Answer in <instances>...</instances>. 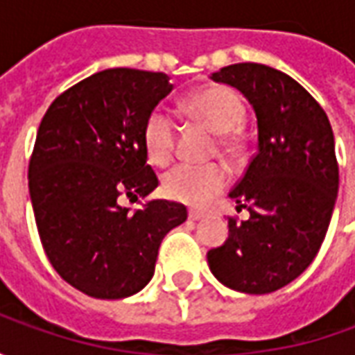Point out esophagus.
<instances>
[{
	"label": "esophagus",
	"mask_w": 355,
	"mask_h": 355,
	"mask_svg": "<svg viewBox=\"0 0 355 355\" xmlns=\"http://www.w3.org/2000/svg\"><path fill=\"white\" fill-rule=\"evenodd\" d=\"M188 218L190 220H201V218H205V213H201V211H190Z\"/></svg>",
	"instance_id": "esophagus-1"
}]
</instances>
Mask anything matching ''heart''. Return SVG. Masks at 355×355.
<instances>
[{
	"instance_id": "b5f03b06",
	"label": "heart",
	"mask_w": 355,
	"mask_h": 355,
	"mask_svg": "<svg viewBox=\"0 0 355 355\" xmlns=\"http://www.w3.org/2000/svg\"><path fill=\"white\" fill-rule=\"evenodd\" d=\"M186 112L200 123L218 132L220 144H230L232 129L243 119V104L239 96L226 85L203 87L186 101ZM142 144L146 157L154 165H167L175 154L177 129L173 117L162 108L148 114L142 129ZM228 171L220 163L188 165L180 163L165 173L163 192L167 198L186 205H205L228 186Z\"/></svg>"
}]
</instances>
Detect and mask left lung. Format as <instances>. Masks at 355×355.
Listing matches in <instances>:
<instances>
[{"mask_svg": "<svg viewBox=\"0 0 355 355\" xmlns=\"http://www.w3.org/2000/svg\"><path fill=\"white\" fill-rule=\"evenodd\" d=\"M211 80L253 104L259 142L230 192L249 218H228V239L209 251V268L234 291L274 293L310 266L327 234L338 192L333 129L312 94L275 68L239 62Z\"/></svg>", "mask_w": 355, "mask_h": 355, "instance_id": "1", "label": "left lung"}]
</instances>
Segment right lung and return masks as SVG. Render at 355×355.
<instances>
[{"instance_id":"right-lung-1","label":"right lung","mask_w":355,"mask_h":355,"mask_svg":"<svg viewBox=\"0 0 355 355\" xmlns=\"http://www.w3.org/2000/svg\"><path fill=\"white\" fill-rule=\"evenodd\" d=\"M169 76L110 68L66 89L45 112L28 165L43 251L58 275L87 297L117 300L154 275L167 232L184 205L154 200L131 213L123 198H146L159 180L142 129L173 91Z\"/></svg>"}]
</instances>
